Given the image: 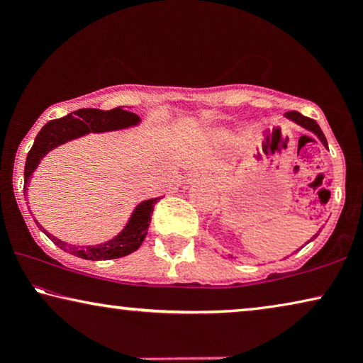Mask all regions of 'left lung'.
Wrapping results in <instances>:
<instances>
[{
  "mask_svg": "<svg viewBox=\"0 0 363 363\" xmlns=\"http://www.w3.org/2000/svg\"><path fill=\"white\" fill-rule=\"evenodd\" d=\"M286 117L289 118V121H292V122H296L297 125H301V127H304L306 130H309V132H312V133H315L317 137H319V140L324 143V145L327 147V140H325V135H324V132L320 130V127H319V123H317L314 118H309V117H304L302 116V113H299V112H296V111H291V112H286ZM317 236V235H315ZM314 236V238H315ZM314 238H312V240H314ZM312 240H309L307 242H311ZM306 242V245H307Z\"/></svg>",
  "mask_w": 363,
  "mask_h": 363,
  "instance_id": "1",
  "label": "left lung"
}]
</instances>
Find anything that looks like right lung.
Here are the masks:
<instances>
[{"instance_id": "1", "label": "right lung", "mask_w": 363, "mask_h": 363, "mask_svg": "<svg viewBox=\"0 0 363 363\" xmlns=\"http://www.w3.org/2000/svg\"><path fill=\"white\" fill-rule=\"evenodd\" d=\"M140 122V117L137 113L123 111L122 107L112 108V111H99V108H79L74 113H67L66 117L56 118V121L48 122L39 133L34 138V145L29 150L26 157V165H24V195H26L28 185L31 182L33 173L36 170L39 163L44 157L48 155L52 148H56L62 143L74 138H79L87 133H102V132H112L121 130V128L133 127ZM160 198H150V200L142 201L133 210L132 216L128 218V223L125 228L118 233L116 238L108 240L102 245L94 246H76L67 245L51 233H48L44 228L39 225L41 231L48 238H51L54 245H57L61 250L66 252H71L74 256L82 257V259L91 261H106V259H116V257H122L130 255V252L137 251L140 245L145 240L148 226H150L152 213L155 203Z\"/></svg>"}]
</instances>
